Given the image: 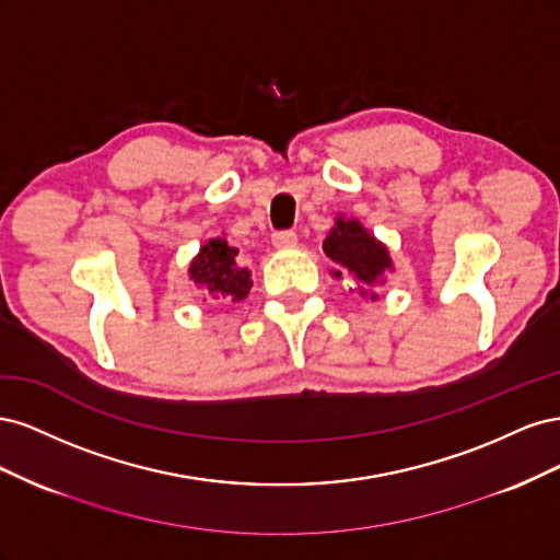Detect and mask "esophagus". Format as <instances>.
<instances>
[{
  "instance_id": "esophagus-1",
  "label": "esophagus",
  "mask_w": 560,
  "mask_h": 560,
  "mask_svg": "<svg viewBox=\"0 0 560 560\" xmlns=\"http://www.w3.org/2000/svg\"><path fill=\"white\" fill-rule=\"evenodd\" d=\"M273 245L276 247H294L296 245V233L294 231H278V233H273Z\"/></svg>"
}]
</instances>
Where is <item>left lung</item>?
<instances>
[{
	"mask_svg": "<svg viewBox=\"0 0 560 560\" xmlns=\"http://www.w3.org/2000/svg\"><path fill=\"white\" fill-rule=\"evenodd\" d=\"M327 257L336 264L334 278L350 276L354 287L366 294L369 287H376L383 282V276L387 270H393V259H389L387 247L376 241L358 219H336V226L329 231V235L322 243ZM378 299L371 294V301Z\"/></svg>",
	"mask_w": 560,
	"mask_h": 560,
	"instance_id": "8db88e82",
	"label": "left lung"
}]
</instances>
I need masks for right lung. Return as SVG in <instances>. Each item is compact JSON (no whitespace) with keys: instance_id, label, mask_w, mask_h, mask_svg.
Masks as SVG:
<instances>
[{"instance_id":"add662e5","label":"right lung","mask_w":560,"mask_h":560,"mask_svg":"<svg viewBox=\"0 0 560 560\" xmlns=\"http://www.w3.org/2000/svg\"><path fill=\"white\" fill-rule=\"evenodd\" d=\"M238 249L231 247L224 238L208 241L200 247L198 257L189 266V278L202 287L214 299L243 301L249 294V268L238 264Z\"/></svg>"}]
</instances>
